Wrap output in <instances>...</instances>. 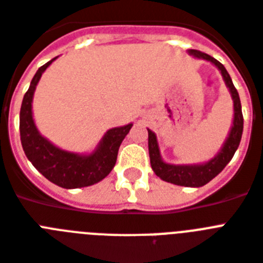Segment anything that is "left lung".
Listing matches in <instances>:
<instances>
[{"label": "left lung", "instance_id": "8db88e82", "mask_svg": "<svg viewBox=\"0 0 263 263\" xmlns=\"http://www.w3.org/2000/svg\"><path fill=\"white\" fill-rule=\"evenodd\" d=\"M190 54H192L196 59L208 60L213 63L221 71V75L224 78L225 84L229 88L233 99V110H235V117H233L232 129L229 132L228 139L225 140L224 146L221 148V152L217 154L213 160H210L206 164L202 165H169L165 164L161 160L160 150L157 144L156 134L148 131V154H150V164L160 179L168 183L176 184V185H184V187H202L204 184H208L210 180H213L222 169L228 165V162L232 160L233 154L239 147L243 134V113H241V103L239 98V92L235 88L232 83L231 76L227 72L225 67L220 61L213 59L212 55L202 53L199 50H190Z\"/></svg>", "mask_w": 263, "mask_h": 263}]
</instances>
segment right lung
I'll list each match as a JSON object with an SVG mask.
<instances>
[{
  "label": "right lung",
  "mask_w": 263,
  "mask_h": 263,
  "mask_svg": "<svg viewBox=\"0 0 263 263\" xmlns=\"http://www.w3.org/2000/svg\"><path fill=\"white\" fill-rule=\"evenodd\" d=\"M55 59L39 68L24 94L20 109V140L31 164L47 180L63 188L88 187L105 179L117 160L119 147L132 124L111 128L105 134L98 148L90 156H79L55 147L38 132L32 120L31 103L41 76Z\"/></svg>",
  "instance_id": "obj_1"
}]
</instances>
